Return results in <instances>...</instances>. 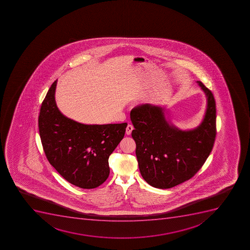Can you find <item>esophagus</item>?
<instances>
[{"instance_id":"34e87169","label":"esophagus","mask_w":250,"mask_h":250,"mask_svg":"<svg viewBox=\"0 0 250 250\" xmlns=\"http://www.w3.org/2000/svg\"><path fill=\"white\" fill-rule=\"evenodd\" d=\"M133 129H134V127H133L132 125L128 124V125H127V126H126V135H130V134H131V132H132Z\"/></svg>"}]
</instances>
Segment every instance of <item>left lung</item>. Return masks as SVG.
Here are the masks:
<instances>
[{"mask_svg":"<svg viewBox=\"0 0 250 250\" xmlns=\"http://www.w3.org/2000/svg\"><path fill=\"white\" fill-rule=\"evenodd\" d=\"M207 96V111L199 126L178 128L166 118L165 107L139 105L130 111L137 160L144 180L169 189L189 180L210 154L216 137V103L210 90L197 81Z\"/></svg>","mask_w":250,"mask_h":250,"instance_id":"8db88e82","label":"left lung"}]
</instances>
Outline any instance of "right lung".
<instances>
[{
  "instance_id": "obj_1",
  "label": "right lung",
  "mask_w": 250,
  "mask_h": 250,
  "mask_svg": "<svg viewBox=\"0 0 250 250\" xmlns=\"http://www.w3.org/2000/svg\"><path fill=\"white\" fill-rule=\"evenodd\" d=\"M51 85L38 118L43 151L51 165L65 180L82 189H93L110 174L108 159L126 131L124 124L88 125L66 117L57 107Z\"/></svg>"
}]
</instances>
